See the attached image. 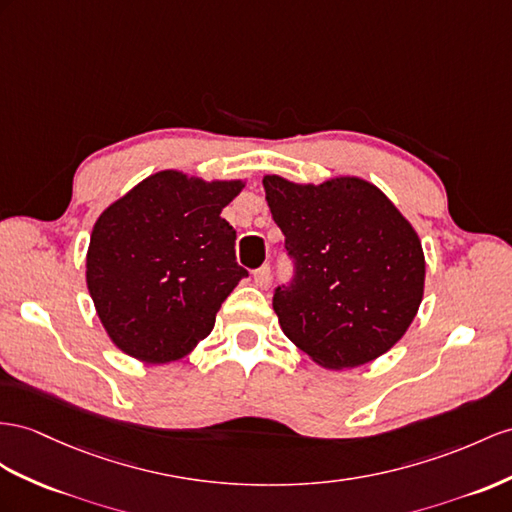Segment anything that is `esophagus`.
<instances>
[{"label":"esophagus","instance_id":"obj_1","mask_svg":"<svg viewBox=\"0 0 512 512\" xmlns=\"http://www.w3.org/2000/svg\"><path fill=\"white\" fill-rule=\"evenodd\" d=\"M270 279H272V274H270V268H268V266H261L259 270L253 272V281H255L257 287L270 285Z\"/></svg>","mask_w":512,"mask_h":512}]
</instances>
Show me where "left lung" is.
Instances as JSON below:
<instances>
[{"mask_svg": "<svg viewBox=\"0 0 512 512\" xmlns=\"http://www.w3.org/2000/svg\"><path fill=\"white\" fill-rule=\"evenodd\" d=\"M270 214L296 261L274 294L281 331L326 370H350L396 346L424 298L422 240L387 194L361 177L296 183L264 175Z\"/></svg>", "mask_w": 512, "mask_h": 512, "instance_id": "left-lung-1", "label": "left lung"}]
</instances>
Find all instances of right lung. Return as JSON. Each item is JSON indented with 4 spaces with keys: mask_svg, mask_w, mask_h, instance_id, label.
Wrapping results in <instances>:
<instances>
[{
    "mask_svg": "<svg viewBox=\"0 0 512 512\" xmlns=\"http://www.w3.org/2000/svg\"><path fill=\"white\" fill-rule=\"evenodd\" d=\"M244 179L205 181L160 170L99 214L86 253V285L112 344L164 365L212 333L216 313L248 272L222 218Z\"/></svg>",
    "mask_w": 512,
    "mask_h": 512,
    "instance_id": "right-lung-1",
    "label": "right lung"
}]
</instances>
